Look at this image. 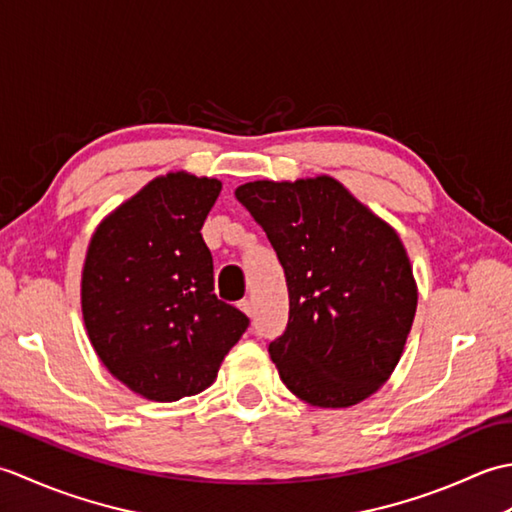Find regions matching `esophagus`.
Here are the masks:
<instances>
[{
    "mask_svg": "<svg viewBox=\"0 0 512 512\" xmlns=\"http://www.w3.org/2000/svg\"><path fill=\"white\" fill-rule=\"evenodd\" d=\"M237 306L244 314H248V317H253V303H250V299H242L237 303Z\"/></svg>",
    "mask_w": 512,
    "mask_h": 512,
    "instance_id": "34e87169",
    "label": "esophagus"
}]
</instances>
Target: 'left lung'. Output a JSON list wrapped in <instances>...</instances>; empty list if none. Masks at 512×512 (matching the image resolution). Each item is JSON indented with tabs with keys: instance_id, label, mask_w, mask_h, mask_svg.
<instances>
[{
	"instance_id": "obj_1",
	"label": "left lung",
	"mask_w": 512,
	"mask_h": 512,
	"mask_svg": "<svg viewBox=\"0 0 512 512\" xmlns=\"http://www.w3.org/2000/svg\"><path fill=\"white\" fill-rule=\"evenodd\" d=\"M284 268L290 314L268 345L284 385L314 407H352L405 350L418 290L398 233L339 180L237 187Z\"/></svg>"
}]
</instances>
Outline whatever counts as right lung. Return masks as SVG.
Listing matches in <instances>:
<instances>
[{
  "mask_svg": "<svg viewBox=\"0 0 512 512\" xmlns=\"http://www.w3.org/2000/svg\"><path fill=\"white\" fill-rule=\"evenodd\" d=\"M220 191L215 178L167 173L107 215L88 246L81 308L94 352L149 400L204 391L250 323L213 292L200 231Z\"/></svg>",
  "mask_w": 512,
  "mask_h": 512,
  "instance_id": "1",
  "label": "right lung"
}]
</instances>
